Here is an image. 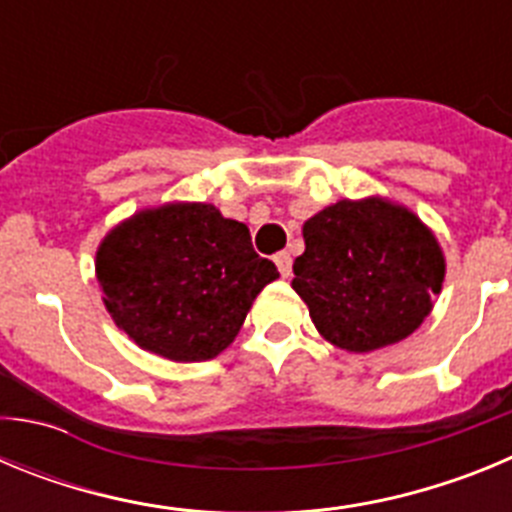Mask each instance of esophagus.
I'll return each instance as SVG.
<instances>
[{
    "instance_id": "esophagus-1",
    "label": "esophagus",
    "mask_w": 512,
    "mask_h": 512,
    "mask_svg": "<svg viewBox=\"0 0 512 512\" xmlns=\"http://www.w3.org/2000/svg\"><path fill=\"white\" fill-rule=\"evenodd\" d=\"M274 264H277L279 274H282L284 279H287V277H292V256H289L287 251L277 253V256H274Z\"/></svg>"
}]
</instances>
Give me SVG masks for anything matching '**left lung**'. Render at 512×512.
<instances>
[{
  "label": "left lung",
  "instance_id": "8db88e82",
  "mask_svg": "<svg viewBox=\"0 0 512 512\" xmlns=\"http://www.w3.org/2000/svg\"><path fill=\"white\" fill-rule=\"evenodd\" d=\"M302 235L292 287L333 346L356 354L390 346L431 312L446 266L413 212L384 200H343L310 217Z\"/></svg>",
  "mask_w": 512,
  "mask_h": 512
}]
</instances>
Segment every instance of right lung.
I'll return each mask as SVG.
<instances>
[{
	"mask_svg": "<svg viewBox=\"0 0 512 512\" xmlns=\"http://www.w3.org/2000/svg\"><path fill=\"white\" fill-rule=\"evenodd\" d=\"M277 277V266L253 251L246 225L202 202L138 212L97 251V279L115 323L171 361L220 354Z\"/></svg>",
	"mask_w": 512,
	"mask_h": 512,
	"instance_id": "add662e5",
	"label": "right lung"
}]
</instances>
